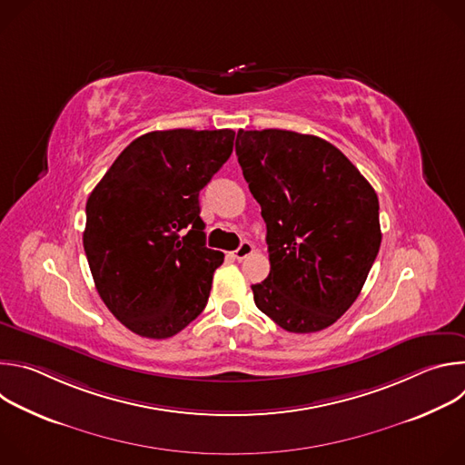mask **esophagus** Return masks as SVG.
I'll return each instance as SVG.
<instances>
[{"mask_svg": "<svg viewBox=\"0 0 465 465\" xmlns=\"http://www.w3.org/2000/svg\"><path fill=\"white\" fill-rule=\"evenodd\" d=\"M252 252H253V246H252V242H248V241H242V242H241V246H239V248H237V250L232 253V255H233L237 261H242V259H244V257H248Z\"/></svg>", "mask_w": 465, "mask_h": 465, "instance_id": "esophagus-1", "label": "esophagus"}]
</instances>
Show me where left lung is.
<instances>
[{"instance_id": "1", "label": "left lung", "mask_w": 465, "mask_h": 465, "mask_svg": "<svg viewBox=\"0 0 465 465\" xmlns=\"http://www.w3.org/2000/svg\"><path fill=\"white\" fill-rule=\"evenodd\" d=\"M235 154L267 223L269 278L253 302L291 333L335 323L357 300L381 246L370 182L329 142L292 130H239Z\"/></svg>"}]
</instances>
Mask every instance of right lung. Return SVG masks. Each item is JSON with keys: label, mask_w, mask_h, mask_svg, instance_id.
Wrapping results in <instances>:
<instances>
[{"label": "right lung", "mask_w": 465, "mask_h": 465, "mask_svg": "<svg viewBox=\"0 0 465 465\" xmlns=\"http://www.w3.org/2000/svg\"><path fill=\"white\" fill-rule=\"evenodd\" d=\"M233 140L230 128L149 132L88 196L83 242L95 289L132 333L169 339L204 311L224 253L206 246L198 194Z\"/></svg>", "instance_id": "add662e5"}]
</instances>
